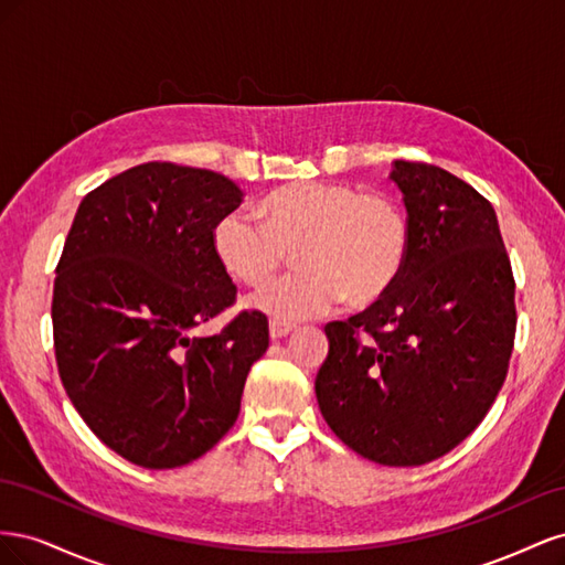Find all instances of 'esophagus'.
<instances>
[{
  "mask_svg": "<svg viewBox=\"0 0 565 565\" xmlns=\"http://www.w3.org/2000/svg\"><path fill=\"white\" fill-rule=\"evenodd\" d=\"M292 330H295V324H292V322H285V320H280V318H273V320L268 322L270 339H282V337H287Z\"/></svg>",
  "mask_w": 565,
  "mask_h": 565,
  "instance_id": "1",
  "label": "esophagus"
}]
</instances>
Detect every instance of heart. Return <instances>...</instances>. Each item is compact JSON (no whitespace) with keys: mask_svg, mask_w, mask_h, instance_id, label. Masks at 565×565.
Listing matches in <instances>:
<instances>
[{"mask_svg":"<svg viewBox=\"0 0 565 565\" xmlns=\"http://www.w3.org/2000/svg\"><path fill=\"white\" fill-rule=\"evenodd\" d=\"M264 221L245 210L216 218L212 247L235 280L264 287L297 254L299 270L254 297L276 318H306L380 301L401 278L409 252V218L384 193H361L347 183L297 181L259 204Z\"/></svg>","mask_w":565,"mask_h":565,"instance_id":"heart-1","label":"heart"}]
</instances>
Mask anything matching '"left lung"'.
I'll return each mask as SVG.
<instances>
[{"instance_id":"obj_1","label":"left lung","mask_w":565,"mask_h":565,"mask_svg":"<svg viewBox=\"0 0 565 565\" xmlns=\"http://www.w3.org/2000/svg\"><path fill=\"white\" fill-rule=\"evenodd\" d=\"M409 252L388 292L324 324L316 396L330 429L384 467L457 448L504 384L516 337L514 273L492 204L436 164L396 160Z\"/></svg>"}]
</instances>
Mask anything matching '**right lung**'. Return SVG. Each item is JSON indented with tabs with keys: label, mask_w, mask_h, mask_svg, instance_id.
Here are the masks:
<instances>
[{
	"label": "right lung",
	"mask_w": 565,
	"mask_h": 565,
	"mask_svg": "<svg viewBox=\"0 0 565 565\" xmlns=\"http://www.w3.org/2000/svg\"><path fill=\"white\" fill-rule=\"evenodd\" d=\"M243 202L210 169L146 162L84 195L56 266V365L67 398L110 450L146 469L202 457L241 413L268 320L235 303L212 228Z\"/></svg>",
	"instance_id": "right-lung-1"
}]
</instances>
